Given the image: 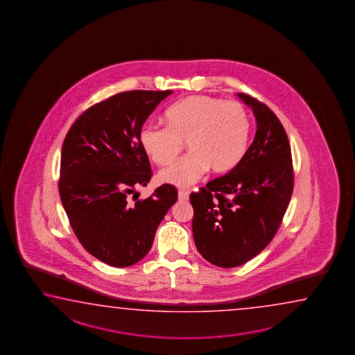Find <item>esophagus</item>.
<instances>
[{"mask_svg":"<svg viewBox=\"0 0 355 355\" xmlns=\"http://www.w3.org/2000/svg\"><path fill=\"white\" fill-rule=\"evenodd\" d=\"M189 195L190 193L187 190H179V200L180 201H187L189 200Z\"/></svg>","mask_w":355,"mask_h":355,"instance_id":"34e87169","label":"esophagus"}]
</instances>
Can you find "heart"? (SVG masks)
Masks as SVG:
<instances>
[{"instance_id": "b5f03b06", "label": "heart", "mask_w": 355, "mask_h": 355, "mask_svg": "<svg viewBox=\"0 0 355 355\" xmlns=\"http://www.w3.org/2000/svg\"><path fill=\"white\" fill-rule=\"evenodd\" d=\"M251 119L241 103H227L209 96H193L166 112V125L145 123L140 143L157 165H168L187 143L190 153L164 168L162 182L189 187L207 168L223 174L236 168L245 157Z\"/></svg>"}]
</instances>
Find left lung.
Segmentation results:
<instances>
[{
  "label": "left lung",
  "instance_id": "obj_1",
  "mask_svg": "<svg viewBox=\"0 0 355 355\" xmlns=\"http://www.w3.org/2000/svg\"><path fill=\"white\" fill-rule=\"evenodd\" d=\"M251 107L257 132L240 164L190 193L198 252L231 268L257 256L275 237L293 193L295 171L287 132L265 103L239 93Z\"/></svg>",
  "mask_w": 355,
  "mask_h": 355
}]
</instances>
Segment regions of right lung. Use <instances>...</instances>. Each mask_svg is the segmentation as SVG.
<instances>
[{
  "label": "right lung",
  "instance_id": "1",
  "mask_svg": "<svg viewBox=\"0 0 355 355\" xmlns=\"http://www.w3.org/2000/svg\"><path fill=\"white\" fill-rule=\"evenodd\" d=\"M171 93L129 90L96 103L73 123L62 145L60 201L82 246L107 265L128 267L144 259L178 200L176 187L164 184L149 198L128 202L153 176L140 130Z\"/></svg>",
  "mask_w": 355,
  "mask_h": 355
}]
</instances>
